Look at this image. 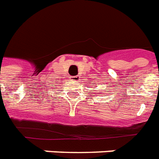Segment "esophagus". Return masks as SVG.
Masks as SVG:
<instances>
[{"mask_svg":"<svg viewBox=\"0 0 159 159\" xmlns=\"http://www.w3.org/2000/svg\"><path fill=\"white\" fill-rule=\"evenodd\" d=\"M71 80L74 82H77V81L80 80V76L75 75V76H71Z\"/></svg>","mask_w":159,"mask_h":159,"instance_id":"obj_1","label":"esophagus"}]
</instances>
